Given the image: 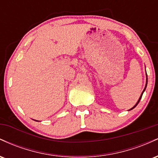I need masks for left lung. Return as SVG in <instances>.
Instances as JSON below:
<instances>
[{"label":"left lung","instance_id":"1","mask_svg":"<svg viewBox=\"0 0 158 158\" xmlns=\"http://www.w3.org/2000/svg\"><path fill=\"white\" fill-rule=\"evenodd\" d=\"M146 86H145V88H144V89H143V92H142V94H141L140 97H139V98L138 101H137V103H136V104L135 105V106H134V107H132V108H131V109H129V110H132V109H133V108H135V107L137 106V104H138V103H139V100H140V99H141V97H142V96H143V93H144V91H145V90H146V86H147V82H148V78H147V73H146Z\"/></svg>","mask_w":158,"mask_h":158}]
</instances>
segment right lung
Segmentation results:
<instances>
[{
  "label": "right lung",
  "instance_id": "obj_1",
  "mask_svg": "<svg viewBox=\"0 0 158 158\" xmlns=\"http://www.w3.org/2000/svg\"><path fill=\"white\" fill-rule=\"evenodd\" d=\"M35 121H38V120H35Z\"/></svg>",
  "mask_w": 158,
  "mask_h": 158
}]
</instances>
